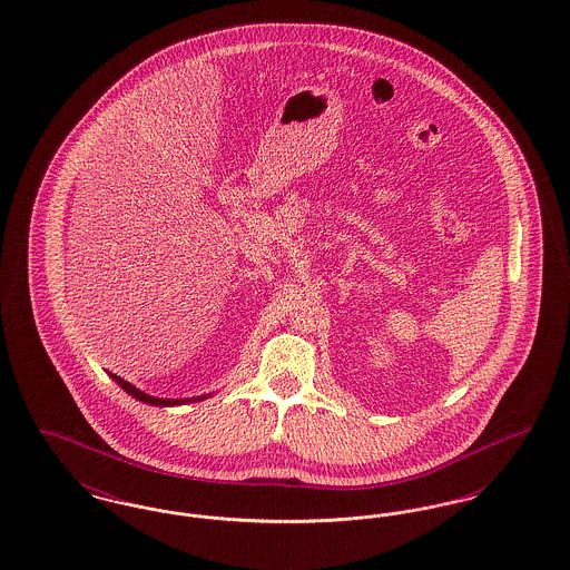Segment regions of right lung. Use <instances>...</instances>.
Masks as SVG:
<instances>
[{"label": "right lung", "instance_id": "obj_1", "mask_svg": "<svg viewBox=\"0 0 570 570\" xmlns=\"http://www.w3.org/2000/svg\"><path fill=\"white\" fill-rule=\"evenodd\" d=\"M110 379L115 380L126 393H130L135 400L142 402V404H151V406H177V404H186V402H200V400H205V395L203 397H191V400H163V397H154V395L142 393L140 389H136L135 384H130L128 380L119 379L115 374H110Z\"/></svg>", "mask_w": 570, "mask_h": 570}]
</instances>
